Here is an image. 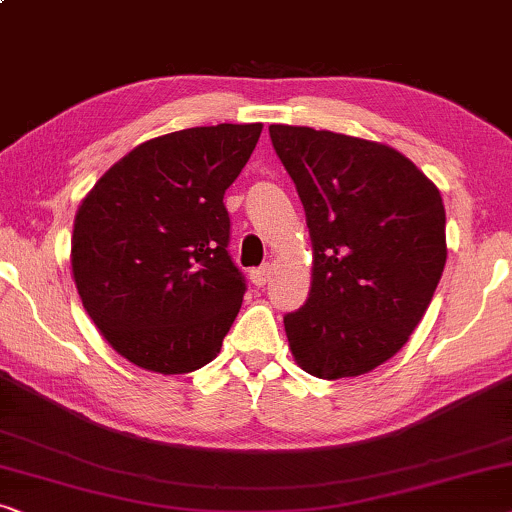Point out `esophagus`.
I'll use <instances>...</instances> for the list:
<instances>
[{
  "label": "esophagus",
  "instance_id": "34e87169",
  "mask_svg": "<svg viewBox=\"0 0 512 512\" xmlns=\"http://www.w3.org/2000/svg\"><path fill=\"white\" fill-rule=\"evenodd\" d=\"M271 276H273V266L264 264V266H259V269L250 271V283L257 287H264L271 280Z\"/></svg>",
  "mask_w": 512,
  "mask_h": 512
}]
</instances>
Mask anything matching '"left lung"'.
Returning <instances> with one entry per match:
<instances>
[{"label":"left lung","instance_id":"left-lung-1","mask_svg":"<svg viewBox=\"0 0 512 512\" xmlns=\"http://www.w3.org/2000/svg\"><path fill=\"white\" fill-rule=\"evenodd\" d=\"M311 232V292L285 315L294 362L315 378L362 376L397 355L441 280L438 187L385 143L271 125Z\"/></svg>","mask_w":512,"mask_h":512}]
</instances>
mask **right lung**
<instances>
[{
	"label": "right lung",
	"instance_id": "obj_1",
	"mask_svg": "<svg viewBox=\"0 0 512 512\" xmlns=\"http://www.w3.org/2000/svg\"><path fill=\"white\" fill-rule=\"evenodd\" d=\"M262 134L192 127L120 157L76 211L71 273L111 348L139 369L176 376L218 357L246 283L227 253L222 197Z\"/></svg>",
	"mask_w": 512,
	"mask_h": 512
}]
</instances>
